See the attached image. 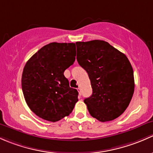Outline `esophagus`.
I'll use <instances>...</instances> for the list:
<instances>
[{
  "mask_svg": "<svg viewBox=\"0 0 153 153\" xmlns=\"http://www.w3.org/2000/svg\"><path fill=\"white\" fill-rule=\"evenodd\" d=\"M77 91H78L79 94V96H81V88H77Z\"/></svg>",
  "mask_w": 153,
  "mask_h": 153,
  "instance_id": "esophagus-1",
  "label": "esophagus"
}]
</instances>
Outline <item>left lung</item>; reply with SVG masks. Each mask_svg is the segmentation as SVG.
Masks as SVG:
<instances>
[{"instance_id": "obj_1", "label": "left lung", "mask_w": 153, "mask_h": 153, "mask_svg": "<svg viewBox=\"0 0 153 153\" xmlns=\"http://www.w3.org/2000/svg\"><path fill=\"white\" fill-rule=\"evenodd\" d=\"M76 59L87 71L93 89L84 102L100 122L116 119L127 109L134 93V76L126 55L104 40L76 42Z\"/></svg>"}]
</instances>
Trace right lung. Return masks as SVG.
Masks as SVG:
<instances>
[{
	"mask_svg": "<svg viewBox=\"0 0 153 153\" xmlns=\"http://www.w3.org/2000/svg\"><path fill=\"white\" fill-rule=\"evenodd\" d=\"M75 43L51 42L27 61L22 74L26 104L37 116L57 122L68 116L78 101V91L70 88L64 71L73 65Z\"/></svg>",
	"mask_w": 153,
	"mask_h": 153,
	"instance_id": "add662e5",
	"label": "right lung"
}]
</instances>
